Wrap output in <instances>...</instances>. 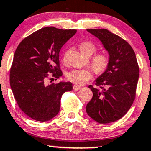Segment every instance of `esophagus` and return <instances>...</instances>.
<instances>
[{
    "mask_svg": "<svg viewBox=\"0 0 151 151\" xmlns=\"http://www.w3.org/2000/svg\"><path fill=\"white\" fill-rule=\"evenodd\" d=\"M73 89H74V90H79V89H81V87H80V86H78V85H74V87H73Z\"/></svg>",
    "mask_w": 151,
    "mask_h": 151,
    "instance_id": "34e87169",
    "label": "esophagus"
}]
</instances>
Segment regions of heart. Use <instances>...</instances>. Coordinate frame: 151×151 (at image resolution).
<instances>
[{"instance_id":"heart-1","label":"heart","mask_w":151,"mask_h":151,"mask_svg":"<svg viewBox=\"0 0 151 151\" xmlns=\"http://www.w3.org/2000/svg\"><path fill=\"white\" fill-rule=\"evenodd\" d=\"M79 49L82 54L88 57L94 54L95 46L90 42H84L79 46ZM109 64V57L105 54H99L92 60V66L97 72L101 73L107 69ZM67 78L73 83L83 84L92 78V73L89 69H74L67 74Z\"/></svg>"}]
</instances>
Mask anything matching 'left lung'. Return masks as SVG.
Instances as JSON below:
<instances>
[{
	"label": "left lung",
	"instance_id": "8db88e82",
	"mask_svg": "<svg viewBox=\"0 0 151 151\" xmlns=\"http://www.w3.org/2000/svg\"><path fill=\"white\" fill-rule=\"evenodd\" d=\"M108 53L109 64L94 80L100 88L89 86L93 96L86 107L91 118L101 124L120 120L135 97L139 67L133 49L121 37L107 29H87Z\"/></svg>",
	"mask_w": 151,
	"mask_h": 151
}]
</instances>
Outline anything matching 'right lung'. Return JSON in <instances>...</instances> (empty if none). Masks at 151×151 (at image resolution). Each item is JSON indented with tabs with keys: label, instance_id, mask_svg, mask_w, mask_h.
Segmentation results:
<instances>
[{
	"label": "right lung",
	"instance_id": "add662e5",
	"mask_svg": "<svg viewBox=\"0 0 151 151\" xmlns=\"http://www.w3.org/2000/svg\"><path fill=\"white\" fill-rule=\"evenodd\" d=\"M77 32L49 26L41 29L21 41L14 54L10 84L18 105L33 120L45 122L59 113L61 97L72 90L70 82L46 84L49 73L59 78V51ZM54 79V78H51Z\"/></svg>",
	"mask_w": 151,
	"mask_h": 151
}]
</instances>
